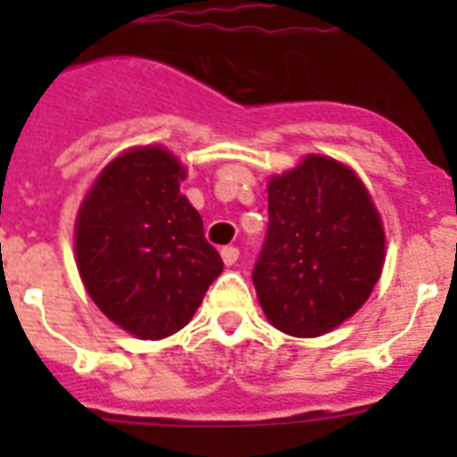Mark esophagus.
Returning <instances> with one entry per match:
<instances>
[{
    "mask_svg": "<svg viewBox=\"0 0 457 457\" xmlns=\"http://www.w3.org/2000/svg\"><path fill=\"white\" fill-rule=\"evenodd\" d=\"M220 256H222V263L229 268V265L237 263V258H239V249H237V246H222Z\"/></svg>",
    "mask_w": 457,
    "mask_h": 457,
    "instance_id": "34e87169",
    "label": "esophagus"
}]
</instances>
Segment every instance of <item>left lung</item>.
<instances>
[{
    "instance_id": "obj_1",
    "label": "left lung",
    "mask_w": 457,
    "mask_h": 457,
    "mask_svg": "<svg viewBox=\"0 0 457 457\" xmlns=\"http://www.w3.org/2000/svg\"><path fill=\"white\" fill-rule=\"evenodd\" d=\"M268 213L253 268L265 318L299 339L332 332L382 278L386 235L368 187L351 165L308 154L268 179Z\"/></svg>"
}]
</instances>
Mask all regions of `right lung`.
<instances>
[{
  "label": "right lung",
  "instance_id": "obj_1",
  "mask_svg": "<svg viewBox=\"0 0 457 457\" xmlns=\"http://www.w3.org/2000/svg\"><path fill=\"white\" fill-rule=\"evenodd\" d=\"M185 178L182 161L165 146H132L104 165L75 215L85 292L137 339L179 332L222 272L199 211L179 192Z\"/></svg>",
  "mask_w": 457,
  "mask_h": 457
}]
</instances>
